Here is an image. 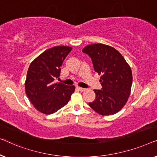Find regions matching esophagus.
Segmentation results:
<instances>
[{
  "label": "esophagus",
  "mask_w": 157,
  "mask_h": 157,
  "mask_svg": "<svg viewBox=\"0 0 157 157\" xmlns=\"http://www.w3.org/2000/svg\"><path fill=\"white\" fill-rule=\"evenodd\" d=\"M77 88H78L79 91H81V92H84L85 90V88H82V87H77Z\"/></svg>",
  "instance_id": "34e87169"
}]
</instances>
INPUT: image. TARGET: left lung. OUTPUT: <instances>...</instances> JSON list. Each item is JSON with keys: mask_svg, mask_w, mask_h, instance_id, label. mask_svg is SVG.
<instances>
[{"mask_svg": "<svg viewBox=\"0 0 157 157\" xmlns=\"http://www.w3.org/2000/svg\"><path fill=\"white\" fill-rule=\"evenodd\" d=\"M82 52L91 57L94 71L101 75V90H94L96 98L89 106L103 116L117 113L131 92L132 72L129 64L116 49L101 43L85 46Z\"/></svg>", "mask_w": 157, "mask_h": 157, "instance_id": "left-lung-1", "label": "left lung"}]
</instances>
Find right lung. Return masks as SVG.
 <instances>
[{"label": "right lung", "instance_id": "add662e5", "mask_svg": "<svg viewBox=\"0 0 157 157\" xmlns=\"http://www.w3.org/2000/svg\"><path fill=\"white\" fill-rule=\"evenodd\" d=\"M72 48L56 46L46 50L30 63L25 82V93L37 111L45 114L56 112L67 105L75 92L74 85L55 83L60 67Z\"/></svg>", "mask_w": 157, "mask_h": 157}]
</instances>
